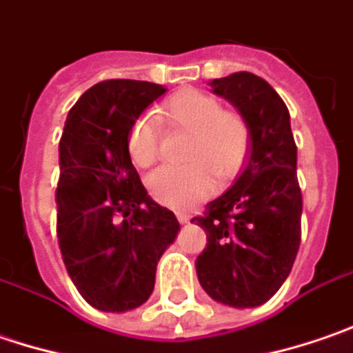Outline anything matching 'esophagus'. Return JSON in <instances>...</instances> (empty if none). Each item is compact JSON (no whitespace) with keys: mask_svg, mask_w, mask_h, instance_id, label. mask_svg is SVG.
<instances>
[{"mask_svg":"<svg viewBox=\"0 0 353 353\" xmlns=\"http://www.w3.org/2000/svg\"><path fill=\"white\" fill-rule=\"evenodd\" d=\"M190 215H185V213H177V221L179 223H190Z\"/></svg>","mask_w":353,"mask_h":353,"instance_id":"1","label":"esophagus"}]
</instances>
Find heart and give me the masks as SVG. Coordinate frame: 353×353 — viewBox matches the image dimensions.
<instances>
[{
  "mask_svg": "<svg viewBox=\"0 0 353 353\" xmlns=\"http://www.w3.org/2000/svg\"><path fill=\"white\" fill-rule=\"evenodd\" d=\"M163 130L183 134L179 170H160L148 177V192L160 205L188 211L205 201L217 185H227L237 176L249 156L251 130L243 116L221 108V102L197 90L177 92L160 112ZM130 161L148 170L160 160V132L148 118L136 120L126 136Z\"/></svg>",
  "mask_w": 353,
  "mask_h": 353,
  "instance_id": "obj_1",
  "label": "heart"
}]
</instances>
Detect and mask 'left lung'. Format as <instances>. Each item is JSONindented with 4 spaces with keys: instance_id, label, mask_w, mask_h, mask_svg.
Segmentation results:
<instances>
[{
    "instance_id": "left-lung-1",
    "label": "left lung",
    "mask_w": 353,
    "mask_h": 353,
    "mask_svg": "<svg viewBox=\"0 0 353 353\" xmlns=\"http://www.w3.org/2000/svg\"><path fill=\"white\" fill-rule=\"evenodd\" d=\"M211 86L247 120L251 154L235 185L192 219L207 235L195 268L211 299L253 308L274 296L299 253L296 144L288 108L265 79L243 70L215 79Z\"/></svg>"
}]
</instances>
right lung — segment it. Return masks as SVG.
I'll use <instances>...</instances> for the list:
<instances>
[{"label": "right lung", "mask_w": 353, "mask_h": 353, "mask_svg": "<svg viewBox=\"0 0 353 353\" xmlns=\"http://www.w3.org/2000/svg\"><path fill=\"white\" fill-rule=\"evenodd\" d=\"M163 92L146 81H102L70 108L59 142V247L81 296L104 312L150 299L156 265L179 231L176 215L150 199L126 152L130 126Z\"/></svg>", "instance_id": "obj_1"}]
</instances>
